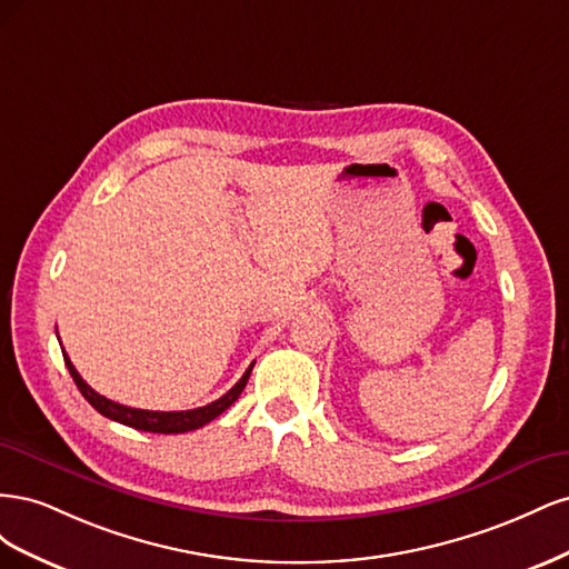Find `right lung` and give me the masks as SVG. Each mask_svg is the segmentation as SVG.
<instances>
[{
  "instance_id": "obj_1",
  "label": "right lung",
  "mask_w": 569,
  "mask_h": 569,
  "mask_svg": "<svg viewBox=\"0 0 569 569\" xmlns=\"http://www.w3.org/2000/svg\"><path fill=\"white\" fill-rule=\"evenodd\" d=\"M63 351V349H61ZM63 360H66V368L68 372H71L73 382L78 385L80 393L84 396V399L90 401V406L94 410H99L101 416L109 418V420H116L120 425H128V427H134V429H142V432H153V435H182V432H192V429H199L203 427L206 422L216 420L220 412H226L237 399L239 393L244 391L247 382H249V375H251V368L253 363L249 366V370L242 375V380H239L226 396H220L218 401L209 403V406H201V408H194V410H170V412H163V410H142V408H128V406H120L111 399H107V396L97 393L88 382L82 380V377L78 375V370L73 368L71 358H68L63 353Z\"/></svg>"
}]
</instances>
